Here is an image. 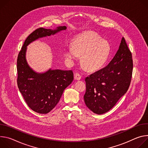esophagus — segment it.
<instances>
[{
	"mask_svg": "<svg viewBox=\"0 0 148 148\" xmlns=\"http://www.w3.org/2000/svg\"><path fill=\"white\" fill-rule=\"evenodd\" d=\"M81 78H82V77H81V76H80V75L79 73H76L75 74V80H79L81 79Z\"/></svg>",
	"mask_w": 148,
	"mask_h": 148,
	"instance_id": "esophagus-1",
	"label": "esophagus"
}]
</instances>
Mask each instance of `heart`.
Wrapping results in <instances>:
<instances>
[{
    "instance_id": "obj_1",
    "label": "heart",
    "mask_w": 148,
    "mask_h": 148,
    "mask_svg": "<svg viewBox=\"0 0 148 148\" xmlns=\"http://www.w3.org/2000/svg\"><path fill=\"white\" fill-rule=\"evenodd\" d=\"M110 52L109 43L93 33L82 35L76 38L73 46H68L64 55L69 61L82 56V63L89 71L100 69L108 59Z\"/></svg>"
}]
</instances>
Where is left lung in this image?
Masks as SVG:
<instances>
[{
	"mask_svg": "<svg viewBox=\"0 0 148 148\" xmlns=\"http://www.w3.org/2000/svg\"><path fill=\"white\" fill-rule=\"evenodd\" d=\"M132 53L123 37L118 50L105 68L85 78L86 106L101 114L110 110L128 90L132 78Z\"/></svg>",
	"mask_w": 148,
	"mask_h": 148,
	"instance_id": "obj_1",
	"label": "left lung"
}]
</instances>
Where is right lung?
I'll return each mask as SVG.
<instances>
[{
    "instance_id": "1",
    "label": "right lung",
    "mask_w": 148,
    "mask_h": 148,
    "mask_svg": "<svg viewBox=\"0 0 148 148\" xmlns=\"http://www.w3.org/2000/svg\"><path fill=\"white\" fill-rule=\"evenodd\" d=\"M66 29L59 26L55 29L40 27L28 36L19 52L17 60L18 86L28 106L34 111L46 114L58 104L64 90L73 80L72 71L52 70L38 73L28 64L26 53L27 46L39 38L54 35Z\"/></svg>"
}]
</instances>
